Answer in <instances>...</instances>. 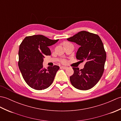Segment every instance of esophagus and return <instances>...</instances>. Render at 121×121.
<instances>
[{"mask_svg": "<svg viewBox=\"0 0 121 121\" xmlns=\"http://www.w3.org/2000/svg\"><path fill=\"white\" fill-rule=\"evenodd\" d=\"M61 67H62V69H67V66H62Z\"/></svg>", "mask_w": 121, "mask_h": 121, "instance_id": "esophagus-1", "label": "esophagus"}]
</instances>
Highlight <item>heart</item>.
<instances>
[{"label":"heart","mask_w":121,"mask_h":121,"mask_svg":"<svg viewBox=\"0 0 121 121\" xmlns=\"http://www.w3.org/2000/svg\"><path fill=\"white\" fill-rule=\"evenodd\" d=\"M63 44H64V46H65V45H67L71 44V43H69V42H64V43H63ZM62 62L63 63H65L66 62V61L65 60H63L62 61Z\"/></svg>","instance_id":"heart-1"}]
</instances>
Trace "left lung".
I'll return each mask as SVG.
<instances>
[{
    "label": "left lung",
    "mask_w": 121,
    "mask_h": 121,
    "mask_svg": "<svg viewBox=\"0 0 121 121\" xmlns=\"http://www.w3.org/2000/svg\"><path fill=\"white\" fill-rule=\"evenodd\" d=\"M67 40L79 45L76 59L85 62L83 69L73 67L74 74L69 78L72 85L81 90L90 89L99 82L104 71L106 53L103 42L97 35L86 31Z\"/></svg>",
    "instance_id": "8db88e82"
}]
</instances>
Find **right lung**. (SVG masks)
Here are the masks:
<instances>
[{
    "label": "right lung",
    "mask_w": 121,
    "mask_h": 121,
    "mask_svg": "<svg viewBox=\"0 0 121 121\" xmlns=\"http://www.w3.org/2000/svg\"><path fill=\"white\" fill-rule=\"evenodd\" d=\"M59 39L52 40L43 35L26 36L19 45L18 65L25 82L31 88L44 90L52 85L59 66L54 65L45 69V56L51 55L49 46Z\"/></svg>",
    "instance_id": "right-lung-1"
}]
</instances>
